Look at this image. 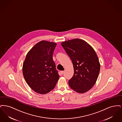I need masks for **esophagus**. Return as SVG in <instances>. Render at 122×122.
I'll list each match as a JSON object with an SVG mask.
<instances>
[{
	"instance_id": "esophagus-1",
	"label": "esophagus",
	"mask_w": 122,
	"mask_h": 122,
	"mask_svg": "<svg viewBox=\"0 0 122 122\" xmlns=\"http://www.w3.org/2000/svg\"><path fill=\"white\" fill-rule=\"evenodd\" d=\"M64 71H60V73H61V74L62 75H63L64 74Z\"/></svg>"
}]
</instances>
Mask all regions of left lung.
<instances>
[{
	"instance_id": "8db88e82",
	"label": "left lung",
	"mask_w": 122,
	"mask_h": 122,
	"mask_svg": "<svg viewBox=\"0 0 122 122\" xmlns=\"http://www.w3.org/2000/svg\"><path fill=\"white\" fill-rule=\"evenodd\" d=\"M73 65L74 74L69 81L70 88L79 93L86 92L93 87L98 77L100 64L93 47L78 38L61 43Z\"/></svg>"
}]
</instances>
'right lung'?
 Here are the masks:
<instances>
[{"label": "right lung", "mask_w": 122, "mask_h": 122, "mask_svg": "<svg viewBox=\"0 0 122 122\" xmlns=\"http://www.w3.org/2000/svg\"><path fill=\"white\" fill-rule=\"evenodd\" d=\"M57 43L40 41L26 54L22 72L25 80L36 93L45 94L55 86L59 76L56 70L52 55Z\"/></svg>", "instance_id": "right-lung-1"}]
</instances>
